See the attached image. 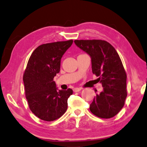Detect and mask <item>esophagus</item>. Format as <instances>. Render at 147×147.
<instances>
[{
	"instance_id": "obj_1",
	"label": "esophagus",
	"mask_w": 147,
	"mask_h": 147,
	"mask_svg": "<svg viewBox=\"0 0 147 147\" xmlns=\"http://www.w3.org/2000/svg\"><path fill=\"white\" fill-rule=\"evenodd\" d=\"M82 90V88H73V91L74 92H78V91H80V90Z\"/></svg>"
}]
</instances>
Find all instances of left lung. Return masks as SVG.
<instances>
[{
	"mask_svg": "<svg viewBox=\"0 0 147 147\" xmlns=\"http://www.w3.org/2000/svg\"><path fill=\"white\" fill-rule=\"evenodd\" d=\"M75 45L91 59L92 71L103 90L90 105L92 114L110 119L118 114L127 98V74L119 54L110 43L102 40H75Z\"/></svg>",
	"mask_w": 147,
	"mask_h": 147,
	"instance_id": "8db88e82",
	"label": "left lung"
}]
</instances>
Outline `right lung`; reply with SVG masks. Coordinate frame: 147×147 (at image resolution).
I'll list each match as a JSON object with an SVG mask.
<instances>
[{
    "label": "right lung",
    "mask_w": 147,
    "mask_h": 147,
    "mask_svg": "<svg viewBox=\"0 0 147 147\" xmlns=\"http://www.w3.org/2000/svg\"><path fill=\"white\" fill-rule=\"evenodd\" d=\"M73 40L47 43L37 47L23 76L26 98L34 115L46 121L59 119L67 110L73 90H59L53 78L60 72L61 60Z\"/></svg>",
    "instance_id": "right-lung-1"
}]
</instances>
